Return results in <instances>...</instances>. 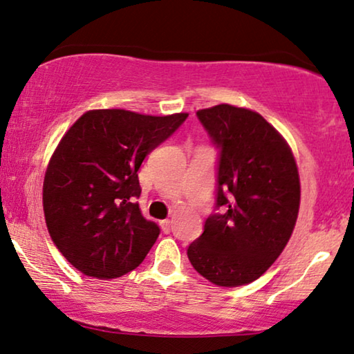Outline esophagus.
Segmentation results:
<instances>
[{
  "mask_svg": "<svg viewBox=\"0 0 354 354\" xmlns=\"http://www.w3.org/2000/svg\"><path fill=\"white\" fill-rule=\"evenodd\" d=\"M160 226H161L162 232L169 234L171 230H172V221L171 220H162V221H160Z\"/></svg>",
  "mask_w": 354,
  "mask_h": 354,
  "instance_id": "1",
  "label": "esophagus"
}]
</instances>
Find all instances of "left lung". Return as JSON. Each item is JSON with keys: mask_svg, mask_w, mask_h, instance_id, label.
Wrapping results in <instances>:
<instances>
[{"mask_svg": "<svg viewBox=\"0 0 354 354\" xmlns=\"http://www.w3.org/2000/svg\"><path fill=\"white\" fill-rule=\"evenodd\" d=\"M220 150L216 209L188 247L193 268L218 286L252 283L295 230L301 183L286 140L258 112L218 104L196 112Z\"/></svg>", "mask_w": 354, "mask_h": 354, "instance_id": "left-lung-1", "label": "left lung"}]
</instances>
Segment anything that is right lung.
<instances>
[{"label":"right lung","instance_id":"obj_1","mask_svg":"<svg viewBox=\"0 0 354 354\" xmlns=\"http://www.w3.org/2000/svg\"><path fill=\"white\" fill-rule=\"evenodd\" d=\"M187 117L97 109L85 112L59 140L42 204L53 243L82 274L117 279L153 247L160 227L134 203L140 196L138 171Z\"/></svg>","mask_w":354,"mask_h":354}]
</instances>
